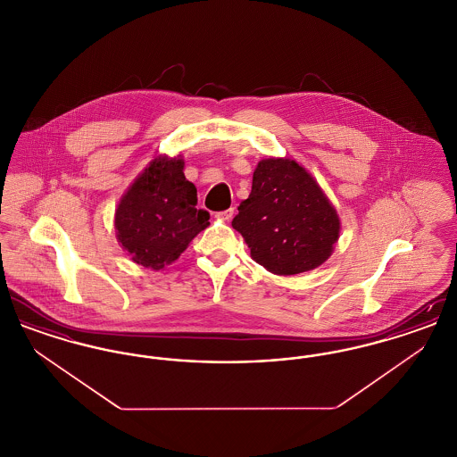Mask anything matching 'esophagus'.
<instances>
[{
	"label": "esophagus",
	"instance_id": "34e87169",
	"mask_svg": "<svg viewBox=\"0 0 457 457\" xmlns=\"http://www.w3.org/2000/svg\"><path fill=\"white\" fill-rule=\"evenodd\" d=\"M233 214H235V209L233 207H229V209H226V211H220L216 214V218L220 219V220H229V219L233 218Z\"/></svg>",
	"mask_w": 457,
	"mask_h": 457
}]
</instances>
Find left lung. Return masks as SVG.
I'll use <instances>...</instances> for the list:
<instances>
[{"label":"left lung","instance_id":"1","mask_svg":"<svg viewBox=\"0 0 457 457\" xmlns=\"http://www.w3.org/2000/svg\"><path fill=\"white\" fill-rule=\"evenodd\" d=\"M231 224L252 259L278 276L322 265L341 229L334 205L313 176L286 157H267L257 164L252 192Z\"/></svg>","mask_w":457,"mask_h":457}]
</instances>
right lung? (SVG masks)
Here are the masks:
<instances>
[{
	"label": "right lung",
	"mask_w": 457,
	"mask_h": 457,
	"mask_svg": "<svg viewBox=\"0 0 457 457\" xmlns=\"http://www.w3.org/2000/svg\"><path fill=\"white\" fill-rule=\"evenodd\" d=\"M185 161L159 155L121 196L116 238L131 261L161 270L173 263L209 226V212L196 209V188L183 173Z\"/></svg>",
	"instance_id": "1"
}]
</instances>
